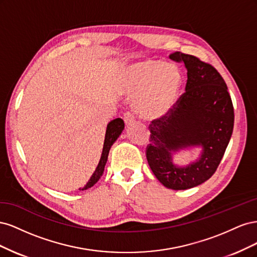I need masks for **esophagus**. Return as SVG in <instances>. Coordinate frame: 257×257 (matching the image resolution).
Masks as SVG:
<instances>
[{
	"mask_svg": "<svg viewBox=\"0 0 257 257\" xmlns=\"http://www.w3.org/2000/svg\"><path fill=\"white\" fill-rule=\"evenodd\" d=\"M123 120L125 122L126 125H131V124L135 123V116L132 112H125L123 116Z\"/></svg>",
	"mask_w": 257,
	"mask_h": 257,
	"instance_id": "obj_1",
	"label": "esophagus"
}]
</instances>
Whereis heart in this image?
I'll use <instances>...</instances> for the list:
<instances>
[{
    "label": "heart",
    "instance_id": "1",
    "mask_svg": "<svg viewBox=\"0 0 257 257\" xmlns=\"http://www.w3.org/2000/svg\"><path fill=\"white\" fill-rule=\"evenodd\" d=\"M123 91L134 97L136 111L145 119H160L173 109L181 89L182 76L174 64L147 60L121 73Z\"/></svg>",
    "mask_w": 257,
    "mask_h": 257
}]
</instances>
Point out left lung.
<instances>
[{
	"label": "left lung",
	"instance_id": "left-lung-1",
	"mask_svg": "<svg viewBox=\"0 0 257 257\" xmlns=\"http://www.w3.org/2000/svg\"><path fill=\"white\" fill-rule=\"evenodd\" d=\"M169 58L185 65V92L166 115L151 122L146 155L163 185L188 190L207 181L220 165L234 128V107L226 83L212 65L178 51ZM191 146L202 148L200 159L184 168L175 166L172 154Z\"/></svg>",
	"mask_w": 257,
	"mask_h": 257
}]
</instances>
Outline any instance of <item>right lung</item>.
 Returning <instances> with one entry per match:
<instances>
[{
    "label": "right lung",
    "instance_id": "right-lung-1",
    "mask_svg": "<svg viewBox=\"0 0 257 257\" xmlns=\"http://www.w3.org/2000/svg\"><path fill=\"white\" fill-rule=\"evenodd\" d=\"M123 130H124V122L120 118H116V119H114V120H112V121L108 123L107 130H106V135H105V142H104L102 157H100V160L98 162V165L95 169V172L93 173V175L91 176L88 183L84 185V188H82V191L88 190L89 188H91V186L94 185L99 180V178L102 177V175L104 173L106 162H107V159H108V154H109L110 148L113 145V143L116 141V139H118V137L121 135Z\"/></svg>",
    "mask_w": 257,
    "mask_h": 257
}]
</instances>
